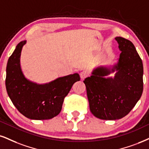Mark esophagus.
Instances as JSON below:
<instances>
[{
    "mask_svg": "<svg viewBox=\"0 0 149 149\" xmlns=\"http://www.w3.org/2000/svg\"><path fill=\"white\" fill-rule=\"evenodd\" d=\"M88 77V73L86 71H82L80 73V77L82 80H84V79Z\"/></svg>",
    "mask_w": 149,
    "mask_h": 149,
    "instance_id": "1",
    "label": "esophagus"
}]
</instances>
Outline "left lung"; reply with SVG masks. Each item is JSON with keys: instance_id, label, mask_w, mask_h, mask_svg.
<instances>
[{"instance_id": "left-lung-1", "label": "left lung", "mask_w": 149, "mask_h": 149, "mask_svg": "<svg viewBox=\"0 0 149 149\" xmlns=\"http://www.w3.org/2000/svg\"><path fill=\"white\" fill-rule=\"evenodd\" d=\"M121 51L118 63L110 69L100 66L84 81L90 110L97 118L116 120L125 117L138 102L143 92V63L129 40L115 38ZM117 71L114 78H106Z\"/></svg>"}]
</instances>
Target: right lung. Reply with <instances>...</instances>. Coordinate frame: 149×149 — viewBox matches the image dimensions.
Listing matches in <instances>:
<instances>
[{"instance_id": "1", "label": "right lung", "mask_w": 149, "mask_h": 149, "mask_svg": "<svg viewBox=\"0 0 149 149\" xmlns=\"http://www.w3.org/2000/svg\"><path fill=\"white\" fill-rule=\"evenodd\" d=\"M25 43L20 42L8 59L5 79L7 94L25 117L37 120L52 119L59 114L64 98L80 77L74 73L43 85L27 80L20 66L21 49Z\"/></svg>"}]
</instances>
